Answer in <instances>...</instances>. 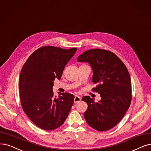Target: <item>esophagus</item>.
Returning a JSON list of instances; mask_svg holds the SVG:
<instances>
[{"label":"esophagus","instance_id":"esophagus-1","mask_svg":"<svg viewBox=\"0 0 151 151\" xmlns=\"http://www.w3.org/2000/svg\"><path fill=\"white\" fill-rule=\"evenodd\" d=\"M81 101V97L78 96V95H76L74 98V103H78Z\"/></svg>","mask_w":151,"mask_h":151}]
</instances>
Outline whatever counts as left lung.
<instances>
[{
	"label": "left lung",
	"mask_w": 151,
	"mask_h": 151,
	"mask_svg": "<svg viewBox=\"0 0 151 151\" xmlns=\"http://www.w3.org/2000/svg\"><path fill=\"white\" fill-rule=\"evenodd\" d=\"M92 67V81L96 86L93 92L101 99L95 102L90 96L82 98L88 104L84 118L89 126L98 131H108L118 124L131 104V81L129 72L121 59L113 52L103 49H91L77 58Z\"/></svg>",
	"instance_id": "1"
}]
</instances>
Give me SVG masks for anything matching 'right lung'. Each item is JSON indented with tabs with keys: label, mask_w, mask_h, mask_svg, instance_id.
<instances>
[{
	"label": "right lung",
	"mask_w": 151,
	"mask_h": 151,
	"mask_svg": "<svg viewBox=\"0 0 151 151\" xmlns=\"http://www.w3.org/2000/svg\"><path fill=\"white\" fill-rule=\"evenodd\" d=\"M44 46L33 52L22 67L19 76L22 109L37 126L52 131L62 125L74 103V95L61 93L55 97L53 86L60 79L65 66L76 52Z\"/></svg>",
	"instance_id": "1"
}]
</instances>
